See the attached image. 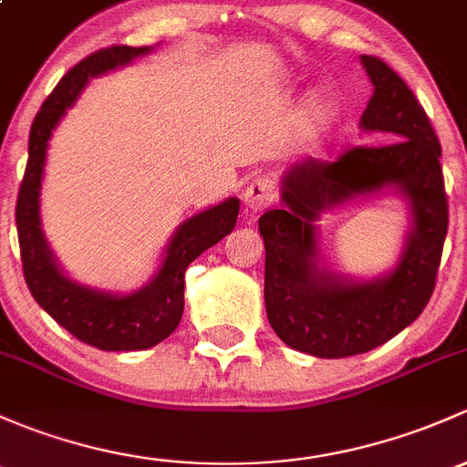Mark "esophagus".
Masks as SVG:
<instances>
[{"label":"esophagus","instance_id":"1","mask_svg":"<svg viewBox=\"0 0 467 467\" xmlns=\"http://www.w3.org/2000/svg\"><path fill=\"white\" fill-rule=\"evenodd\" d=\"M276 198V182L267 175H256L244 189V204L249 211H263Z\"/></svg>","mask_w":467,"mask_h":467}]
</instances>
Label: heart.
Masks as SVG:
<instances>
[{
  "label": "heart",
  "mask_w": 467,
  "mask_h": 467,
  "mask_svg": "<svg viewBox=\"0 0 467 467\" xmlns=\"http://www.w3.org/2000/svg\"><path fill=\"white\" fill-rule=\"evenodd\" d=\"M310 114H312V121L321 123L330 121L335 114V100L330 99L328 94H315L310 100Z\"/></svg>",
  "instance_id": "obj_1"
}]
</instances>
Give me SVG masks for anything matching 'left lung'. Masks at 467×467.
I'll return each mask as SVG.
<instances>
[{
    "instance_id": "obj_1",
    "label": "left lung",
    "mask_w": 467,
    "mask_h": 467,
    "mask_svg": "<svg viewBox=\"0 0 467 467\" xmlns=\"http://www.w3.org/2000/svg\"><path fill=\"white\" fill-rule=\"evenodd\" d=\"M373 96L362 128L387 132L384 146H355L337 160L295 163L283 180L285 206L261 215L265 307L274 333L315 358L367 353L411 324L430 304L448 235L441 143L405 80L376 56H362ZM398 185L412 202L414 232L399 267L371 284H350L314 265L311 220L355 194Z\"/></svg>"
}]
</instances>
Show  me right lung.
<instances>
[{
    "instance_id": "right-lung-1",
    "label": "right lung",
    "mask_w": 467,
    "mask_h": 467,
    "mask_svg": "<svg viewBox=\"0 0 467 467\" xmlns=\"http://www.w3.org/2000/svg\"><path fill=\"white\" fill-rule=\"evenodd\" d=\"M148 47L114 45L100 49L71 67L56 89L47 96L28 134V161L19 184L16 223L22 254L24 281L51 317L76 339L100 350H141L160 344L180 326L184 312L186 267L204 249L223 240L238 220L240 202L229 198L223 204L186 220L177 229L166 252V261L150 285L130 296H112L71 283L54 263L40 229V186L47 141L67 108L78 99L89 76L126 65L146 54Z\"/></svg>"
}]
</instances>
